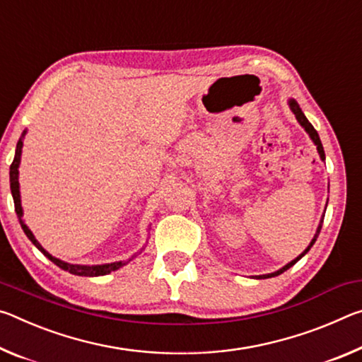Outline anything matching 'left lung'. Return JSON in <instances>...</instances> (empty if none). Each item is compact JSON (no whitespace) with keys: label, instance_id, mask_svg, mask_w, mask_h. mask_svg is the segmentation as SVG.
<instances>
[{"label":"left lung","instance_id":"8db88e82","mask_svg":"<svg viewBox=\"0 0 362 362\" xmlns=\"http://www.w3.org/2000/svg\"><path fill=\"white\" fill-rule=\"evenodd\" d=\"M288 107H290V110L293 112L295 114V118H297V122L300 123L301 127L305 128V132L310 134V138H311V141L315 142V146H316V149H317V153H319V157H321V160H325V153H324V147H322V142H321V139H319V134H317V132L315 129V127L311 125L310 122H308V118L305 117V114L303 112H301V109H300V105H298V103L295 99H292L290 98L288 99ZM322 221H324V215H322V218H321V221H319V226H317V229H316V234H315V237H313L311 239V242H310V245H308L303 252H301L297 258L295 259H292V262L290 263H287L286 266H282L281 269H277V271H274V272H269V274H262V276H255V279H268V277H274V276H279V274H282L284 271H287L288 268H292V266L298 262V259H301L305 257V255L310 252V248L315 245V242H316V239H317V235H319V233H321V228H322Z\"/></svg>","mask_w":362,"mask_h":362}]
</instances>
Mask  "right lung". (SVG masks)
I'll use <instances>...</instances> for the list:
<instances>
[{"label": "right lung", "instance_id": "add662e5", "mask_svg": "<svg viewBox=\"0 0 362 362\" xmlns=\"http://www.w3.org/2000/svg\"><path fill=\"white\" fill-rule=\"evenodd\" d=\"M27 134V129H23V133L21 136V139L17 141V147H16V156L13 163H11V168H9V182H11V194H13V199H14V205H16V213H17V218H19L21 221V226L23 229V233L28 237V239L32 240V244L38 248V250L45 255L46 258H49L52 263L59 268L64 269V271H69L70 274H75V276H85V277H94V276H105V274H110L112 271H117L120 269L122 266L128 264L132 262V258H128L127 262H114V263H105V264H72V263H67V262H62V259H59L56 257H52L51 253H47L43 247H41L40 242L35 239V235L28 226L23 221V210H22V204H21V189H19V165H21V156H22V147H23V138H25Z\"/></svg>", "mask_w": 362, "mask_h": 362}]
</instances>
